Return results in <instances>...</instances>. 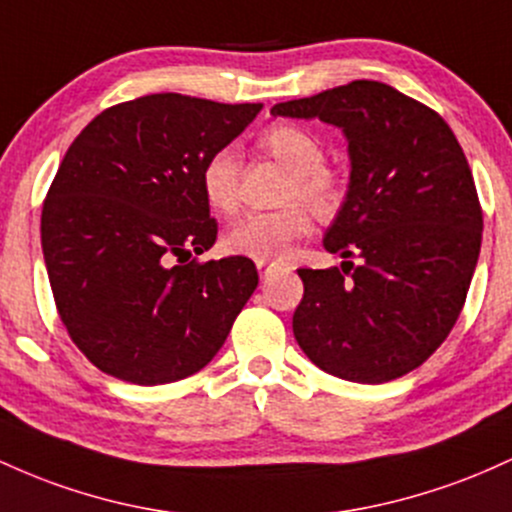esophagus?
<instances>
[{"mask_svg":"<svg viewBox=\"0 0 512 512\" xmlns=\"http://www.w3.org/2000/svg\"><path fill=\"white\" fill-rule=\"evenodd\" d=\"M256 268H258V271H261V273H266L268 268H271V263H268V261H256Z\"/></svg>","mask_w":512,"mask_h":512,"instance_id":"34e87169","label":"esophagus"}]
</instances>
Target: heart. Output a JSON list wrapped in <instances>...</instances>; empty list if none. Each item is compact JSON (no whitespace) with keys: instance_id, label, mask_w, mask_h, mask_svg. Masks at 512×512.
Instances as JSON below:
<instances>
[{"instance_id":"b5f03b06","label":"heart","mask_w":512,"mask_h":512,"mask_svg":"<svg viewBox=\"0 0 512 512\" xmlns=\"http://www.w3.org/2000/svg\"><path fill=\"white\" fill-rule=\"evenodd\" d=\"M258 147L271 154L292 174L287 198H302L319 217H331L341 208L343 183L324 162V145L307 128L292 123L271 125L258 140ZM241 162L234 149H217L200 169V188L212 210L232 212L239 205ZM312 227V217L300 203L285 205L273 212H249L241 215L225 234L229 254L268 261L285 254L297 239Z\"/></svg>"}]
</instances>
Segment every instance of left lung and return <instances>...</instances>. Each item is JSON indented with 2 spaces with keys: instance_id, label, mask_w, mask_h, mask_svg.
I'll return each mask as SVG.
<instances>
[{
  "instance_id": "8db88e82",
  "label": "left lung",
  "mask_w": 512,
  "mask_h": 512,
  "mask_svg": "<svg viewBox=\"0 0 512 512\" xmlns=\"http://www.w3.org/2000/svg\"><path fill=\"white\" fill-rule=\"evenodd\" d=\"M271 116L336 125L350 159L346 198L324 234L341 268L297 271V343L348 382L382 384L416 370L455 326L481 251L484 217L455 132L370 79L275 103Z\"/></svg>"
}]
</instances>
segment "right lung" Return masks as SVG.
<instances>
[{
    "instance_id": "add662e5",
    "label": "right lung",
    "mask_w": 512,
    "mask_h": 512,
    "mask_svg": "<svg viewBox=\"0 0 512 512\" xmlns=\"http://www.w3.org/2000/svg\"><path fill=\"white\" fill-rule=\"evenodd\" d=\"M261 108L149 94L106 108L67 149L40 244L62 324L106 375L147 387L191 377L254 295L251 258H188L217 239L200 169Z\"/></svg>"
}]
</instances>
